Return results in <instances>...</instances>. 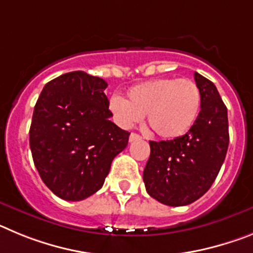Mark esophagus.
<instances>
[{
	"instance_id": "1",
	"label": "esophagus",
	"mask_w": 253,
	"mask_h": 253,
	"mask_svg": "<svg viewBox=\"0 0 253 253\" xmlns=\"http://www.w3.org/2000/svg\"><path fill=\"white\" fill-rule=\"evenodd\" d=\"M137 139H140V135H138L137 133H131L130 135H129V142H134V140Z\"/></svg>"
}]
</instances>
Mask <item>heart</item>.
<instances>
[{
    "label": "heart",
    "instance_id": "b5f03b06",
    "mask_svg": "<svg viewBox=\"0 0 253 253\" xmlns=\"http://www.w3.org/2000/svg\"><path fill=\"white\" fill-rule=\"evenodd\" d=\"M202 93L198 84L186 78H157L133 86L126 100L113 97L109 104L114 119L130 128L147 115L149 128L165 139L184 135L198 118Z\"/></svg>",
    "mask_w": 253,
    "mask_h": 253
}]
</instances>
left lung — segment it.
<instances>
[{
  "label": "left lung",
  "instance_id": "obj_1",
  "mask_svg": "<svg viewBox=\"0 0 253 253\" xmlns=\"http://www.w3.org/2000/svg\"><path fill=\"white\" fill-rule=\"evenodd\" d=\"M202 93V110L185 135L149 142L151 156L143 171L147 193L169 207L202 198L218 176L229 144L227 107L215 84L194 73Z\"/></svg>",
  "mask_w": 253,
  "mask_h": 253
}]
</instances>
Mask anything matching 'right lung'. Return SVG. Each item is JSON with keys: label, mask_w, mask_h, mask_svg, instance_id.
Masks as SVG:
<instances>
[{"label": "right lung", "mask_w": 253, "mask_h": 253, "mask_svg": "<svg viewBox=\"0 0 253 253\" xmlns=\"http://www.w3.org/2000/svg\"><path fill=\"white\" fill-rule=\"evenodd\" d=\"M106 81L82 71L44 86L30 125V149L44 184L67 202L99 191L128 131L110 120Z\"/></svg>", "instance_id": "right-lung-1"}]
</instances>
